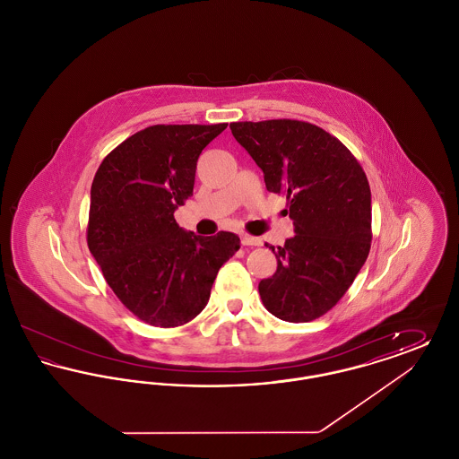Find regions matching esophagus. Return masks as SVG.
Returning a JSON list of instances; mask_svg holds the SVG:
<instances>
[{
	"instance_id": "1",
	"label": "esophagus",
	"mask_w": 459,
	"mask_h": 459,
	"mask_svg": "<svg viewBox=\"0 0 459 459\" xmlns=\"http://www.w3.org/2000/svg\"><path fill=\"white\" fill-rule=\"evenodd\" d=\"M240 242H242V246H251V247L262 244V240L258 239V238H253V236H247V234L240 236Z\"/></svg>"
}]
</instances>
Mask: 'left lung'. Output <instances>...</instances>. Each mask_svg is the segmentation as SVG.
Here are the masks:
<instances>
[{
    "label": "left lung",
    "instance_id": "obj_1",
    "mask_svg": "<svg viewBox=\"0 0 459 459\" xmlns=\"http://www.w3.org/2000/svg\"><path fill=\"white\" fill-rule=\"evenodd\" d=\"M232 135L264 175L266 191L284 195L294 236L270 246L277 272L258 290L277 318L301 324L341 301L371 246L368 178L332 134L303 120L232 122Z\"/></svg>",
    "mask_w": 459,
    "mask_h": 459
}]
</instances>
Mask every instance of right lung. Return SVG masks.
Wrapping results in <instances>:
<instances>
[{
  "instance_id": "obj_1",
  "label": "right lung",
  "mask_w": 459,
  "mask_h": 459,
  "mask_svg": "<svg viewBox=\"0 0 459 459\" xmlns=\"http://www.w3.org/2000/svg\"><path fill=\"white\" fill-rule=\"evenodd\" d=\"M227 129L152 126L109 152L91 186L88 246L105 281L132 315L178 327L203 311L220 266L240 240L186 232L174 212L193 196L197 158Z\"/></svg>"
}]
</instances>
